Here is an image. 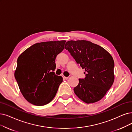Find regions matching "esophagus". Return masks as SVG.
<instances>
[{"mask_svg": "<svg viewBox=\"0 0 132 132\" xmlns=\"http://www.w3.org/2000/svg\"><path fill=\"white\" fill-rule=\"evenodd\" d=\"M62 77L64 78V79H65V80H67V79H68V77H65V76H63V75H62Z\"/></svg>", "mask_w": 132, "mask_h": 132, "instance_id": "obj_1", "label": "esophagus"}]
</instances>
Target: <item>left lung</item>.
<instances>
[{"label": "left lung", "instance_id": "8db88e82", "mask_svg": "<svg viewBox=\"0 0 132 132\" xmlns=\"http://www.w3.org/2000/svg\"><path fill=\"white\" fill-rule=\"evenodd\" d=\"M77 64L85 69L84 79H79L73 88L79 98L87 103L102 98L114 81V62L110 54L102 47L87 40H70L65 44Z\"/></svg>", "mask_w": 132, "mask_h": 132}]
</instances>
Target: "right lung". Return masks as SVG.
<instances>
[{
	"label": "right lung",
	"instance_id": "add662e5",
	"mask_svg": "<svg viewBox=\"0 0 132 132\" xmlns=\"http://www.w3.org/2000/svg\"><path fill=\"white\" fill-rule=\"evenodd\" d=\"M65 40L41 42L31 46L17 59L14 77L24 98L44 106L54 98L63 78L55 74V59L64 48Z\"/></svg>",
	"mask_w": 132,
	"mask_h": 132
}]
</instances>
